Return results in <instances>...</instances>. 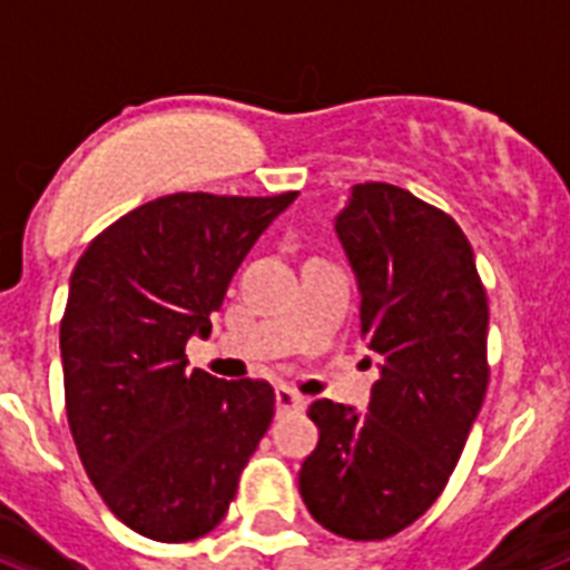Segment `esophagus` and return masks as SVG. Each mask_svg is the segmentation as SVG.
I'll return each instance as SVG.
<instances>
[{"label": "esophagus", "instance_id": "1", "mask_svg": "<svg viewBox=\"0 0 570 570\" xmlns=\"http://www.w3.org/2000/svg\"><path fill=\"white\" fill-rule=\"evenodd\" d=\"M305 404H308V399H305L303 393H296L294 387H285V384H279V387H276V411L279 413L303 411Z\"/></svg>", "mask_w": 570, "mask_h": 570}]
</instances>
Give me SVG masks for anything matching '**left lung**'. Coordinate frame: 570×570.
<instances>
[{
  "instance_id": "8db88e82",
  "label": "left lung",
  "mask_w": 570,
  "mask_h": 570,
  "mask_svg": "<svg viewBox=\"0 0 570 570\" xmlns=\"http://www.w3.org/2000/svg\"><path fill=\"white\" fill-rule=\"evenodd\" d=\"M361 288V337L379 355L366 416L317 399V449L299 495L332 533L379 542L443 495L489 384V303L449 212L390 183H358L335 220Z\"/></svg>"
}]
</instances>
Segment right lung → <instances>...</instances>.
<instances>
[{
  "mask_svg": "<svg viewBox=\"0 0 570 570\" xmlns=\"http://www.w3.org/2000/svg\"><path fill=\"white\" fill-rule=\"evenodd\" d=\"M296 191H177L89 242L60 320L66 420L89 481L121 524L195 542L220 524L276 413L267 381L189 370L227 285Z\"/></svg>",
  "mask_w": 570,
  "mask_h": 570,
  "instance_id": "1",
  "label": "right lung"
}]
</instances>
